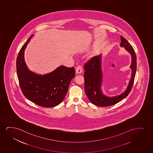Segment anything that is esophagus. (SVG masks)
<instances>
[{"label":"esophagus","instance_id":"esophagus-1","mask_svg":"<svg viewBox=\"0 0 153 153\" xmlns=\"http://www.w3.org/2000/svg\"><path fill=\"white\" fill-rule=\"evenodd\" d=\"M82 71V66H78L76 69V73L77 74H80Z\"/></svg>","mask_w":153,"mask_h":153}]
</instances>
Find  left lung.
Returning a JSON list of instances; mask_svg holds the SVG:
<instances>
[{
    "label": "left lung",
    "mask_w": 153,
    "mask_h": 153,
    "mask_svg": "<svg viewBox=\"0 0 153 153\" xmlns=\"http://www.w3.org/2000/svg\"><path fill=\"white\" fill-rule=\"evenodd\" d=\"M121 43L120 46L125 47V49L131 54L132 64L130 68L132 70L131 79L125 91L120 95L115 97H108L104 95L101 88L102 82V71L101 66V55L94 56L91 60L85 63L84 65V79H85V91L90 101L93 104L100 107H106L117 104L122 100L127 97L133 86L137 70V56L135 51L129 44V42L120 37Z\"/></svg>",
    "instance_id": "left-lung-1"
}]
</instances>
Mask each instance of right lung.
I'll list each match as a JSON object with an SVG mask.
<instances>
[{
	"mask_svg": "<svg viewBox=\"0 0 153 153\" xmlns=\"http://www.w3.org/2000/svg\"><path fill=\"white\" fill-rule=\"evenodd\" d=\"M32 36L22 46L16 61V73L21 89L24 96L37 105L52 107L60 104L68 92L75 70L61 65L44 75L30 71L24 61V50Z\"/></svg>",
	"mask_w": 153,
	"mask_h": 153,
	"instance_id": "right-lung-1",
	"label": "right lung"
}]
</instances>
